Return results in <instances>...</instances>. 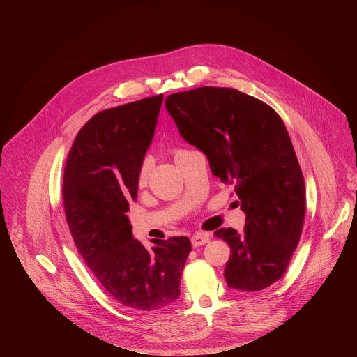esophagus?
I'll use <instances>...</instances> for the list:
<instances>
[{
  "instance_id": "1",
  "label": "esophagus",
  "mask_w": 357,
  "mask_h": 357,
  "mask_svg": "<svg viewBox=\"0 0 357 357\" xmlns=\"http://www.w3.org/2000/svg\"><path fill=\"white\" fill-rule=\"evenodd\" d=\"M209 240H211V236L206 234V233H196L190 238L193 247H199V245L206 244V243H209Z\"/></svg>"
}]
</instances>
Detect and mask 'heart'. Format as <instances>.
<instances>
[{
    "mask_svg": "<svg viewBox=\"0 0 357 357\" xmlns=\"http://www.w3.org/2000/svg\"><path fill=\"white\" fill-rule=\"evenodd\" d=\"M179 152H182V149H179V151H176V152H175V154H174V158L179 154ZM146 175H148V167H146V164H142V165H141V168H139V171H138V183H139V185L145 183V181H146Z\"/></svg>",
    "mask_w": 357,
    "mask_h": 357,
    "instance_id": "heart-1",
    "label": "heart"
}]
</instances>
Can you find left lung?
<instances>
[{"label":"left lung","instance_id":"obj_1","mask_svg":"<svg viewBox=\"0 0 357 357\" xmlns=\"http://www.w3.org/2000/svg\"><path fill=\"white\" fill-rule=\"evenodd\" d=\"M165 107L181 135L205 152L213 175L234 185L245 213L243 233L219 229L230 248L225 278L252 292L287 271L302 233L305 182L281 117L264 101L230 87L169 94Z\"/></svg>","mask_w":357,"mask_h":357}]
</instances>
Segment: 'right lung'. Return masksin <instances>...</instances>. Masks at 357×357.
I'll list each match as a JSON object with an SVG mask.
<instances>
[{"instance_id":"right-lung-1","label":"right lung","mask_w":357,"mask_h":357,"mask_svg":"<svg viewBox=\"0 0 357 357\" xmlns=\"http://www.w3.org/2000/svg\"><path fill=\"white\" fill-rule=\"evenodd\" d=\"M164 96L93 116L77 132L63 172L66 222L75 244L106 291L132 311L154 312L179 296L192 250L188 237L134 240L127 218L138 171L155 132Z\"/></svg>"}]
</instances>
